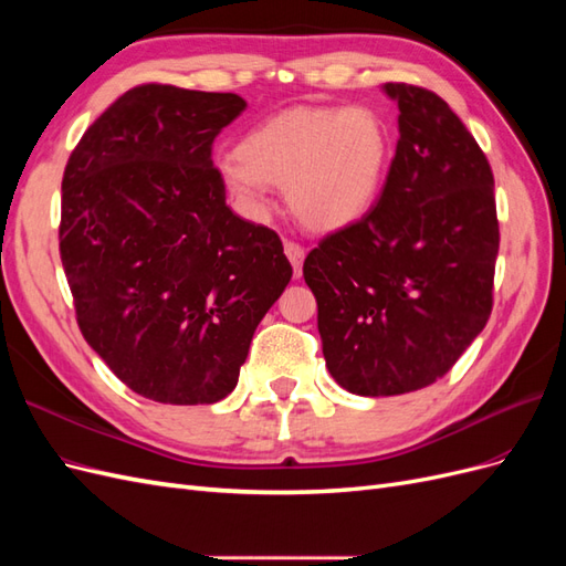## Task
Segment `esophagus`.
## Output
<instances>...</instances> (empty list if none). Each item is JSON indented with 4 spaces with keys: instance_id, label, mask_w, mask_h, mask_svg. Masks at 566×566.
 Segmentation results:
<instances>
[{
    "instance_id": "esophagus-1",
    "label": "esophagus",
    "mask_w": 566,
    "mask_h": 566,
    "mask_svg": "<svg viewBox=\"0 0 566 566\" xmlns=\"http://www.w3.org/2000/svg\"><path fill=\"white\" fill-rule=\"evenodd\" d=\"M283 250H285V256L290 260V264H293V269H295V276L300 279L302 276V262H304V248L295 241H285Z\"/></svg>"
}]
</instances>
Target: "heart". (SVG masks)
Returning a JSON list of instances; mask_svg holds the SVG:
<instances>
[{"label":"heart","mask_w":566,"mask_h":566,"mask_svg":"<svg viewBox=\"0 0 566 566\" xmlns=\"http://www.w3.org/2000/svg\"><path fill=\"white\" fill-rule=\"evenodd\" d=\"M235 153L217 160V175L248 217H264L271 186H285L302 224L331 233L356 224L378 202L391 132L366 104L295 106L252 127Z\"/></svg>","instance_id":"heart-1"}]
</instances>
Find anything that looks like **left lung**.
I'll list each match as a JSON object with an SVG mask.
<instances>
[{"label":"left lung","instance_id":"obj_1","mask_svg":"<svg viewBox=\"0 0 566 566\" xmlns=\"http://www.w3.org/2000/svg\"><path fill=\"white\" fill-rule=\"evenodd\" d=\"M399 142L380 200L304 260L325 366L358 397L416 391L484 331L499 256L493 172L447 101L387 82Z\"/></svg>","mask_w":566,"mask_h":566}]
</instances>
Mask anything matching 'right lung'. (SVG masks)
<instances>
[{
    "instance_id": "right-lung-1",
    "label": "right lung",
    "mask_w": 566,
    "mask_h": 566,
    "mask_svg": "<svg viewBox=\"0 0 566 566\" xmlns=\"http://www.w3.org/2000/svg\"><path fill=\"white\" fill-rule=\"evenodd\" d=\"M245 106L238 94L142 84L65 165L59 241L77 325L153 401L229 397L293 276L276 231L231 212L212 165L217 134Z\"/></svg>"
}]
</instances>
